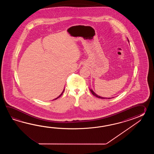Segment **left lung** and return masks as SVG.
Listing matches in <instances>:
<instances>
[{
	"instance_id": "left-lung-1",
	"label": "left lung",
	"mask_w": 154,
	"mask_h": 154,
	"mask_svg": "<svg viewBox=\"0 0 154 154\" xmlns=\"http://www.w3.org/2000/svg\"><path fill=\"white\" fill-rule=\"evenodd\" d=\"M128 41H129V40H128ZM90 91H91V92L92 94V95H94V96H95L96 97H98V98H105V97H101V96H98V95H96V94H95V92L93 91L92 90H90ZM110 98H108V99H110Z\"/></svg>"
}]
</instances>
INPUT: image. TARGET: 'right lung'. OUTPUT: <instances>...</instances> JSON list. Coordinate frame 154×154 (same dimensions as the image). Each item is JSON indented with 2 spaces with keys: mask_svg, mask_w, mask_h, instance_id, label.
<instances>
[{
  "mask_svg": "<svg viewBox=\"0 0 154 154\" xmlns=\"http://www.w3.org/2000/svg\"><path fill=\"white\" fill-rule=\"evenodd\" d=\"M64 90H63V91L62 92V94H60V95H59V96H58V97H57V98H55V99H54V100H56V99H57V98H59V97H60V96H62V95L63 93V92H64Z\"/></svg>",
  "mask_w": 154,
  "mask_h": 154,
  "instance_id": "obj_1",
  "label": "right lung"
}]
</instances>
